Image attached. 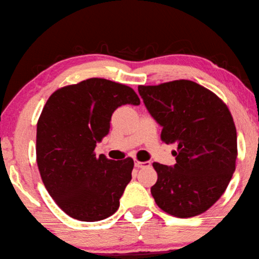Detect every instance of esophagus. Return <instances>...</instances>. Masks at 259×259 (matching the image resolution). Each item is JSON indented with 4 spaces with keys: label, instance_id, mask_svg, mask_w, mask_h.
Masks as SVG:
<instances>
[{
    "label": "esophagus",
    "instance_id": "obj_1",
    "mask_svg": "<svg viewBox=\"0 0 259 259\" xmlns=\"http://www.w3.org/2000/svg\"><path fill=\"white\" fill-rule=\"evenodd\" d=\"M135 166L138 167V168L149 167V166H150V162H139V161H135Z\"/></svg>",
    "mask_w": 259,
    "mask_h": 259
}]
</instances>
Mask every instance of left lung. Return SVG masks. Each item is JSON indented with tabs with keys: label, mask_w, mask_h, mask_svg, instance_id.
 Masks as SVG:
<instances>
[{
	"label": "left lung",
	"mask_w": 259,
	"mask_h": 259,
	"mask_svg": "<svg viewBox=\"0 0 259 259\" xmlns=\"http://www.w3.org/2000/svg\"><path fill=\"white\" fill-rule=\"evenodd\" d=\"M145 106L162 126L161 139L177 144L175 166L153 163L155 203L167 214L192 218L211 207L236 170L237 130L223 101L191 80L139 86Z\"/></svg>",
	"instance_id": "8db88e82"
}]
</instances>
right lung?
<instances>
[{
	"label": "right lung",
	"instance_id": "add662e5",
	"mask_svg": "<svg viewBox=\"0 0 259 259\" xmlns=\"http://www.w3.org/2000/svg\"><path fill=\"white\" fill-rule=\"evenodd\" d=\"M139 105L133 88L91 78L54 92L37 122V165L46 190L65 214L96 222L114 214L131 180L134 159L96 157L121 105Z\"/></svg>",
	"mask_w": 259,
	"mask_h": 259
}]
</instances>
